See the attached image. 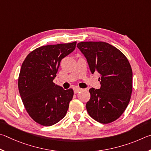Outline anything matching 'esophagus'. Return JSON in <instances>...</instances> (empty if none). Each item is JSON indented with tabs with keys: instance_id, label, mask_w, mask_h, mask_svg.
Instances as JSON below:
<instances>
[{
	"instance_id": "esophagus-1",
	"label": "esophagus",
	"mask_w": 151,
	"mask_h": 151,
	"mask_svg": "<svg viewBox=\"0 0 151 151\" xmlns=\"http://www.w3.org/2000/svg\"><path fill=\"white\" fill-rule=\"evenodd\" d=\"M82 90V89L80 88H78V87H76V88H73V91H74V93H78L79 91H80Z\"/></svg>"
}]
</instances>
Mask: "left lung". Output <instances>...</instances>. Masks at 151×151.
I'll list each match as a JSON object with an SVG mask.
<instances>
[{"label":"left lung","instance_id":"obj_1","mask_svg":"<svg viewBox=\"0 0 151 151\" xmlns=\"http://www.w3.org/2000/svg\"><path fill=\"white\" fill-rule=\"evenodd\" d=\"M77 47L87 59L92 73L101 77L100 89L91 88L86 109L97 122L111 123L125 111L131 99L133 71L127 58L104 42H81Z\"/></svg>","mask_w":151,"mask_h":151}]
</instances>
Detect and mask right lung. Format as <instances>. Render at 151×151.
<instances>
[{"label": "right lung", "mask_w": 151, "mask_h": 151, "mask_svg": "<svg viewBox=\"0 0 151 151\" xmlns=\"http://www.w3.org/2000/svg\"><path fill=\"white\" fill-rule=\"evenodd\" d=\"M76 42L39 47L29 54L21 66L18 90L26 111L43 126L62 119L73 98L72 89L64 90L53 82L60 62L76 48Z\"/></svg>", "instance_id": "right-lung-1"}]
</instances>
